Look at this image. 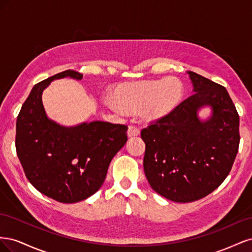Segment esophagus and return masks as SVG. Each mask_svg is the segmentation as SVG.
Here are the masks:
<instances>
[{
    "instance_id": "esophagus-1",
    "label": "esophagus",
    "mask_w": 252,
    "mask_h": 252,
    "mask_svg": "<svg viewBox=\"0 0 252 252\" xmlns=\"http://www.w3.org/2000/svg\"><path fill=\"white\" fill-rule=\"evenodd\" d=\"M127 134H128L129 138H132V136H138L140 134V130L135 126L130 125V126L128 127Z\"/></svg>"
}]
</instances>
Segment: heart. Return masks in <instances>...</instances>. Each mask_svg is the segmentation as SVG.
<instances>
[{
  "instance_id": "1",
  "label": "heart",
  "mask_w": 252,
  "mask_h": 252,
  "mask_svg": "<svg viewBox=\"0 0 252 252\" xmlns=\"http://www.w3.org/2000/svg\"><path fill=\"white\" fill-rule=\"evenodd\" d=\"M184 85L177 78L144 80L121 84L113 94L120 108L140 112L147 123L158 122L171 114L183 100Z\"/></svg>"
}]
</instances>
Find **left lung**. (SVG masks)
Segmentation results:
<instances>
[{
    "label": "left lung",
    "mask_w": 252,
    "mask_h": 252,
    "mask_svg": "<svg viewBox=\"0 0 252 252\" xmlns=\"http://www.w3.org/2000/svg\"><path fill=\"white\" fill-rule=\"evenodd\" d=\"M193 94L168 117L142 129L144 171L151 188L170 201L194 202L229 174L239 150L240 119L225 87L188 71ZM204 105L212 117L202 121Z\"/></svg>",
    "instance_id": "left-lung-1"
}]
</instances>
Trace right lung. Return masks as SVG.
Returning <instances> with one entry per match:
<instances>
[{
  "instance_id": "obj_1",
  "label": "right lung",
  "mask_w": 252,
  "mask_h": 252,
  "mask_svg": "<svg viewBox=\"0 0 252 252\" xmlns=\"http://www.w3.org/2000/svg\"><path fill=\"white\" fill-rule=\"evenodd\" d=\"M82 80L65 70L35 84L17 119L16 148L26 178L43 194L61 203H77L103 185L112 158L127 142L126 125L94 121L65 127L50 120L43 90L57 79Z\"/></svg>"
}]
</instances>
